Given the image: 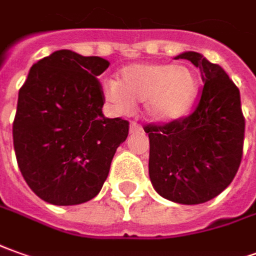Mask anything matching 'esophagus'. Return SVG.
I'll return each mask as SVG.
<instances>
[{
  "mask_svg": "<svg viewBox=\"0 0 256 256\" xmlns=\"http://www.w3.org/2000/svg\"><path fill=\"white\" fill-rule=\"evenodd\" d=\"M140 131H142V128H140L136 122H131V125H130V132H131V134H136V132Z\"/></svg>",
  "mask_w": 256,
  "mask_h": 256,
  "instance_id": "34e87169",
  "label": "esophagus"
}]
</instances>
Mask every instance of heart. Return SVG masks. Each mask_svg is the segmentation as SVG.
<instances>
[{
    "instance_id": "b5f03b06",
    "label": "heart",
    "mask_w": 256,
    "mask_h": 256,
    "mask_svg": "<svg viewBox=\"0 0 256 256\" xmlns=\"http://www.w3.org/2000/svg\"><path fill=\"white\" fill-rule=\"evenodd\" d=\"M199 79L190 65L131 64L120 72L118 80H107L104 96L114 110L126 114L145 103L148 120L168 124L185 117L195 104Z\"/></svg>"
}]
</instances>
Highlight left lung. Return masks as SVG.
Masks as SVG:
<instances>
[{
    "label": "left lung",
    "mask_w": 256,
    "mask_h": 256,
    "mask_svg": "<svg viewBox=\"0 0 256 256\" xmlns=\"http://www.w3.org/2000/svg\"><path fill=\"white\" fill-rule=\"evenodd\" d=\"M178 58L199 68L204 89L188 117L145 125L150 144L149 177L163 198L198 205L216 198L236 177L242 158L246 120L238 88L220 65L195 51Z\"/></svg>",
    "instance_id": "obj_1"
}]
</instances>
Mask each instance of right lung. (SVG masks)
<instances>
[{
  "instance_id": "right-lung-1",
  "label": "right lung",
  "mask_w": 256,
  "mask_h": 256,
  "mask_svg": "<svg viewBox=\"0 0 256 256\" xmlns=\"http://www.w3.org/2000/svg\"><path fill=\"white\" fill-rule=\"evenodd\" d=\"M110 62L58 50L37 61L19 90L12 135L19 170L48 204L79 205L98 195L130 122L103 114L98 76Z\"/></svg>"
}]
</instances>
